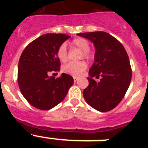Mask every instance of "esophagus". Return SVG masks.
<instances>
[{"label":"esophagus","mask_w":148,"mask_h":148,"mask_svg":"<svg viewBox=\"0 0 148 148\" xmlns=\"http://www.w3.org/2000/svg\"><path fill=\"white\" fill-rule=\"evenodd\" d=\"M74 81H77L79 80V77H74Z\"/></svg>","instance_id":"obj_1"}]
</instances>
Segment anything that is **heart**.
Listing matches in <instances>:
<instances>
[{
  "instance_id": "heart-1",
  "label": "heart",
  "mask_w": 148,
  "mask_h": 148,
  "mask_svg": "<svg viewBox=\"0 0 148 148\" xmlns=\"http://www.w3.org/2000/svg\"><path fill=\"white\" fill-rule=\"evenodd\" d=\"M71 45L74 47L78 48L81 51H83V56L85 58H90L91 57L89 47L90 45L88 40L84 38H75L73 40ZM57 57L61 62H65L67 60V46L65 44H63L58 47L57 51ZM87 68V64L84 61H79V62H70L64 65L62 68V71L65 74H71L73 76H78L83 73Z\"/></svg>"
}]
</instances>
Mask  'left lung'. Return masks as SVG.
<instances>
[{"label": "left lung", "mask_w": 148, "mask_h": 148, "mask_svg": "<svg viewBox=\"0 0 148 148\" xmlns=\"http://www.w3.org/2000/svg\"><path fill=\"white\" fill-rule=\"evenodd\" d=\"M94 44V64L89 70V85L83 91L86 102L95 110L106 112L117 107L131 81V64L123 45L103 31L77 34ZM101 77L99 82L92 79Z\"/></svg>", "instance_id": "8db88e82"}]
</instances>
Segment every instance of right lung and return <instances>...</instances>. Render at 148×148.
<instances>
[{"mask_svg": "<svg viewBox=\"0 0 148 148\" xmlns=\"http://www.w3.org/2000/svg\"><path fill=\"white\" fill-rule=\"evenodd\" d=\"M70 38L64 34H46L30 43L22 52L17 68L21 92L34 108L47 110L65 98L74 84L71 75L62 73L59 77L48 75L58 71L60 62L58 47Z\"/></svg>", "mask_w": 148, "mask_h": 148, "instance_id": "right-lung-1", "label": "right lung"}]
</instances>
